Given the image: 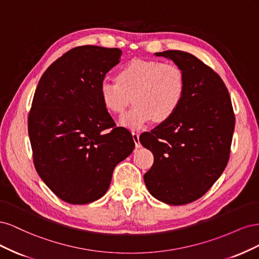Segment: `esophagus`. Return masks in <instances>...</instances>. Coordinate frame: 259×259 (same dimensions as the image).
Here are the masks:
<instances>
[{"instance_id": "1", "label": "esophagus", "mask_w": 259, "mask_h": 259, "mask_svg": "<svg viewBox=\"0 0 259 259\" xmlns=\"http://www.w3.org/2000/svg\"><path fill=\"white\" fill-rule=\"evenodd\" d=\"M133 139H134V143L136 145V148H140V143H139V133L138 132H133Z\"/></svg>"}]
</instances>
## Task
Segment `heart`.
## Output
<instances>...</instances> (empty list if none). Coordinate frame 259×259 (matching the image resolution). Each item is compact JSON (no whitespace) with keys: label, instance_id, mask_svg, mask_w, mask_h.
<instances>
[{"label":"heart","instance_id":"1","mask_svg":"<svg viewBox=\"0 0 259 259\" xmlns=\"http://www.w3.org/2000/svg\"><path fill=\"white\" fill-rule=\"evenodd\" d=\"M185 89L184 72L175 64L137 58L117 71L116 80L101 82L99 96L111 113H122L133 99L135 105L121 116L120 124L142 130L153 119H170L183 103Z\"/></svg>","mask_w":259,"mask_h":259}]
</instances>
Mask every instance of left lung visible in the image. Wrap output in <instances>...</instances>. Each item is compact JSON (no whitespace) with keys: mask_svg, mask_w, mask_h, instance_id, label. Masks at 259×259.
<instances>
[{"mask_svg":"<svg viewBox=\"0 0 259 259\" xmlns=\"http://www.w3.org/2000/svg\"><path fill=\"white\" fill-rule=\"evenodd\" d=\"M155 55L171 59L183 70L186 89L175 114L139 137L154 156L144 180L155 199L184 205L205 194L222 175L236 117L228 90L213 69L182 51Z\"/></svg>","mask_w":259,"mask_h":259,"instance_id":"obj_1","label":"left lung"}]
</instances>
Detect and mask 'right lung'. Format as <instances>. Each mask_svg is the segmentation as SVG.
<instances>
[{"instance_id": "1", "label": "right lung", "mask_w": 259, "mask_h": 259, "mask_svg": "<svg viewBox=\"0 0 259 259\" xmlns=\"http://www.w3.org/2000/svg\"><path fill=\"white\" fill-rule=\"evenodd\" d=\"M121 55L119 49L77 46L54 61L36 86L28 117L34 166L70 204L103 197L116 164L135 148L131 133L115 127L99 96L100 83Z\"/></svg>"}]
</instances>
